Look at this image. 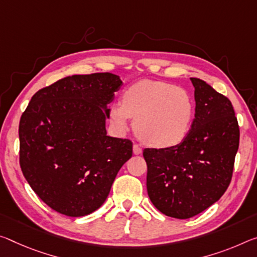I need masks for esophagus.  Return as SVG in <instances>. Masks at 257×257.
I'll list each match as a JSON object with an SVG mask.
<instances>
[{
    "label": "esophagus",
    "instance_id": "esophagus-1",
    "mask_svg": "<svg viewBox=\"0 0 257 257\" xmlns=\"http://www.w3.org/2000/svg\"><path fill=\"white\" fill-rule=\"evenodd\" d=\"M133 151H134V154H135V156H140V154L142 153V149L138 145H136V144H134Z\"/></svg>",
    "mask_w": 257,
    "mask_h": 257
}]
</instances>
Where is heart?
<instances>
[{"label":"heart","instance_id":"1","mask_svg":"<svg viewBox=\"0 0 257 257\" xmlns=\"http://www.w3.org/2000/svg\"><path fill=\"white\" fill-rule=\"evenodd\" d=\"M193 100L185 89L162 81H140L122 95V104L109 107V119L117 129L125 130L130 117L134 129L146 145L157 149L180 144L193 119Z\"/></svg>","mask_w":257,"mask_h":257}]
</instances>
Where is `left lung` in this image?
<instances>
[{"label":"left lung","instance_id":"8db88e82","mask_svg":"<svg viewBox=\"0 0 257 257\" xmlns=\"http://www.w3.org/2000/svg\"><path fill=\"white\" fill-rule=\"evenodd\" d=\"M195 114L180 144L145 149L146 187L162 214L185 219L219 200L229 186L239 148V125L231 101L205 81L191 77Z\"/></svg>","mask_w":257,"mask_h":257}]
</instances>
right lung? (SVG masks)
Instances as JSON below:
<instances>
[{
  "label": "right lung",
  "mask_w": 257,
  "mask_h": 257,
  "mask_svg": "<svg viewBox=\"0 0 257 257\" xmlns=\"http://www.w3.org/2000/svg\"><path fill=\"white\" fill-rule=\"evenodd\" d=\"M123 84L112 73L72 75L41 89L19 122V162L41 200L71 217L103 205L133 156L129 140L107 136V105Z\"/></svg>",
  "instance_id": "obj_1"
}]
</instances>
